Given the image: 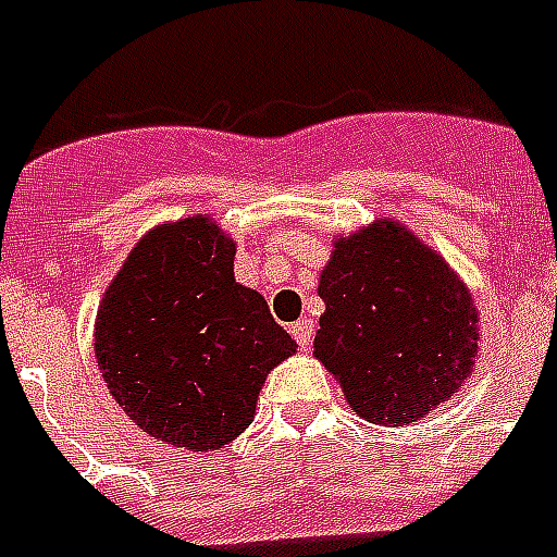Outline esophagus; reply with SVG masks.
I'll return each instance as SVG.
<instances>
[{"label":"esophagus","instance_id":"1","mask_svg":"<svg viewBox=\"0 0 557 557\" xmlns=\"http://www.w3.org/2000/svg\"><path fill=\"white\" fill-rule=\"evenodd\" d=\"M292 335H295V341L300 344V349H309V344H312V335H314L312 318H304V321L292 323Z\"/></svg>","mask_w":557,"mask_h":557}]
</instances>
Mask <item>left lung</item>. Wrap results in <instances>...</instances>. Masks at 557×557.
<instances>
[{"label": "left lung", "mask_w": 557, "mask_h": 557, "mask_svg": "<svg viewBox=\"0 0 557 557\" xmlns=\"http://www.w3.org/2000/svg\"><path fill=\"white\" fill-rule=\"evenodd\" d=\"M318 295L326 304L314 358L372 424L419 422L474 370V297L401 222L375 219L335 239Z\"/></svg>", "instance_id": "8db88e82"}]
</instances>
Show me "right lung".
Instances as JSON below:
<instances>
[{
	"mask_svg": "<svg viewBox=\"0 0 557 557\" xmlns=\"http://www.w3.org/2000/svg\"><path fill=\"white\" fill-rule=\"evenodd\" d=\"M236 243L210 216L147 231L95 321L109 393L144 433L219 450L253 422L265 375L295 356L260 292L234 280Z\"/></svg>",
	"mask_w": 557,
	"mask_h": 557,
	"instance_id": "1",
	"label": "right lung"
}]
</instances>
